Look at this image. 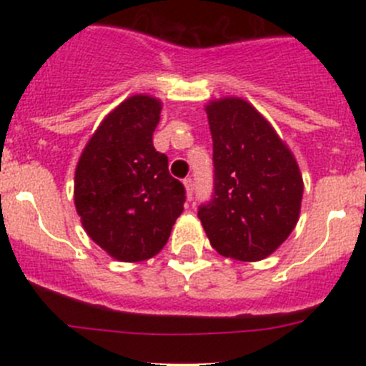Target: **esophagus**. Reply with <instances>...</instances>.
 <instances>
[{"label": "esophagus", "instance_id": "esophagus-1", "mask_svg": "<svg viewBox=\"0 0 366 366\" xmlns=\"http://www.w3.org/2000/svg\"><path fill=\"white\" fill-rule=\"evenodd\" d=\"M184 186H186V193H187V198H193V191H194V182L191 177H187V179H184Z\"/></svg>", "mask_w": 366, "mask_h": 366}]
</instances>
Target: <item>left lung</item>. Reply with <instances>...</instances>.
I'll return each instance as SVG.
<instances>
[{"label": "left lung", "instance_id": "obj_1", "mask_svg": "<svg viewBox=\"0 0 366 366\" xmlns=\"http://www.w3.org/2000/svg\"><path fill=\"white\" fill-rule=\"evenodd\" d=\"M212 134V198L198 207L210 244L223 257L257 262L294 230L302 177L292 152L252 104L228 97L207 106Z\"/></svg>", "mask_w": 366, "mask_h": 366}]
</instances>
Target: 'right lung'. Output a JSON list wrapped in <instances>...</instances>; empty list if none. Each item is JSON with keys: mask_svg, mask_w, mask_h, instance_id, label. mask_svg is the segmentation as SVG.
<instances>
[{"mask_svg": "<svg viewBox=\"0 0 366 366\" xmlns=\"http://www.w3.org/2000/svg\"><path fill=\"white\" fill-rule=\"evenodd\" d=\"M161 102L134 95L102 120L84 147L74 202L92 241L120 262L152 258L182 214L186 189L154 149Z\"/></svg>", "mask_w": 366, "mask_h": 366, "instance_id": "add662e5", "label": "right lung"}]
</instances>
